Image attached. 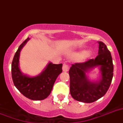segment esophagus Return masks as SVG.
I'll list each match as a JSON object with an SVG mask.
<instances>
[{
	"mask_svg": "<svg viewBox=\"0 0 123 123\" xmlns=\"http://www.w3.org/2000/svg\"><path fill=\"white\" fill-rule=\"evenodd\" d=\"M62 70L64 72H68L69 71V66L68 64H64L62 66Z\"/></svg>",
	"mask_w": 123,
	"mask_h": 123,
	"instance_id": "1",
	"label": "esophagus"
}]
</instances>
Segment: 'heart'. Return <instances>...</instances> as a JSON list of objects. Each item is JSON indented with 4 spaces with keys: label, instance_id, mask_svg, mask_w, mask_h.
<instances>
[{
    "label": "heart",
    "instance_id": "heart-1",
    "mask_svg": "<svg viewBox=\"0 0 123 123\" xmlns=\"http://www.w3.org/2000/svg\"><path fill=\"white\" fill-rule=\"evenodd\" d=\"M91 55H92V51L90 50H87L83 53H76V54H75V57L81 56L82 59H85L89 57L90 56H91Z\"/></svg>",
    "mask_w": 123,
    "mask_h": 123
}]
</instances>
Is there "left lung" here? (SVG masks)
Instances as JSON below:
<instances>
[{
  "instance_id": "8db88e82",
  "label": "left lung",
  "mask_w": 123,
  "mask_h": 123,
  "mask_svg": "<svg viewBox=\"0 0 123 123\" xmlns=\"http://www.w3.org/2000/svg\"><path fill=\"white\" fill-rule=\"evenodd\" d=\"M98 43V55L83 63L72 64L69 71L70 93L72 97L79 102L92 103L104 95L108 90L113 77L114 66L111 54L107 46ZM95 67L100 71V78L90 80L86 74Z\"/></svg>"
}]
</instances>
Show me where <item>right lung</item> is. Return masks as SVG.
Segmentation results:
<instances>
[{"mask_svg":"<svg viewBox=\"0 0 123 123\" xmlns=\"http://www.w3.org/2000/svg\"><path fill=\"white\" fill-rule=\"evenodd\" d=\"M30 38L24 41L15 54L11 66L12 78L17 89L26 97L33 100H42L51 92L57 78L62 71V64L50 62L40 74L36 76L25 74L19 68L20 52Z\"/></svg>","mask_w":123,"mask_h":123,"instance_id":"1","label":"right lung"}]
</instances>
